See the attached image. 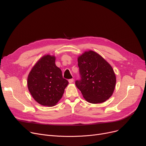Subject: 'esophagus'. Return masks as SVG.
<instances>
[{"label":"esophagus","instance_id":"34e87169","mask_svg":"<svg viewBox=\"0 0 146 146\" xmlns=\"http://www.w3.org/2000/svg\"><path fill=\"white\" fill-rule=\"evenodd\" d=\"M73 82H74V79H70L68 80V82L70 83H73Z\"/></svg>","mask_w":146,"mask_h":146}]
</instances>
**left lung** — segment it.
<instances>
[{
    "instance_id": "8db88e82",
    "label": "left lung",
    "mask_w": 146,
    "mask_h": 146,
    "mask_svg": "<svg viewBox=\"0 0 146 146\" xmlns=\"http://www.w3.org/2000/svg\"><path fill=\"white\" fill-rule=\"evenodd\" d=\"M80 79L75 82L83 98L92 104L102 103L112 96L116 76L111 66L95 51H85L78 57Z\"/></svg>"
}]
</instances>
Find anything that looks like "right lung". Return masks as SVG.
Segmentation results:
<instances>
[{"label": "right lung", "mask_w": 146, "mask_h": 146, "mask_svg": "<svg viewBox=\"0 0 146 146\" xmlns=\"http://www.w3.org/2000/svg\"><path fill=\"white\" fill-rule=\"evenodd\" d=\"M56 57L45 55L33 67L28 77V88L35 100L43 106H52L62 98L68 82L55 64Z\"/></svg>", "instance_id": "1"}]
</instances>
